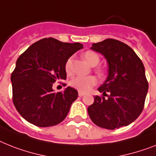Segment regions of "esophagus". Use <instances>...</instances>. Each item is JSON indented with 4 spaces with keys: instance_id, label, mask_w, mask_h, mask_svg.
<instances>
[{
    "instance_id": "obj_1",
    "label": "esophagus",
    "mask_w": 156,
    "mask_h": 156,
    "mask_svg": "<svg viewBox=\"0 0 156 156\" xmlns=\"http://www.w3.org/2000/svg\"><path fill=\"white\" fill-rule=\"evenodd\" d=\"M84 95V92H81V91H79V96H83Z\"/></svg>"
}]
</instances>
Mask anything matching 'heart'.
Here are the masks:
<instances>
[{"label":"heart","instance_id":"obj_1","mask_svg":"<svg viewBox=\"0 0 156 156\" xmlns=\"http://www.w3.org/2000/svg\"><path fill=\"white\" fill-rule=\"evenodd\" d=\"M83 58L90 66L93 67V71L97 75V76L100 77V78L104 77L105 72L101 67L98 65V64L100 63V56H99L98 54L95 53L92 51H87L85 53H83ZM72 64H73V60L69 59L65 64V71H66L68 75H71V73H72ZM96 83V80L93 76H78L72 80L70 84L80 91L85 92V91L90 89L92 86L95 85Z\"/></svg>","mask_w":156,"mask_h":156}]
</instances>
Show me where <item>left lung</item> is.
Instances as JSON below:
<instances>
[{"label": "left lung", "mask_w": 156, "mask_h": 156, "mask_svg": "<svg viewBox=\"0 0 156 156\" xmlns=\"http://www.w3.org/2000/svg\"><path fill=\"white\" fill-rule=\"evenodd\" d=\"M91 48L106 58L108 76L98 88L107 97H94L87 108L90 118L106 129L129 125L142 112L148 90L144 64L132 48L117 40L94 43Z\"/></svg>", "instance_id": "1"}]
</instances>
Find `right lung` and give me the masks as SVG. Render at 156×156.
<instances>
[{
  "label": "right lung",
  "mask_w": 156,
  "mask_h": 156,
  "mask_svg": "<svg viewBox=\"0 0 156 156\" xmlns=\"http://www.w3.org/2000/svg\"><path fill=\"white\" fill-rule=\"evenodd\" d=\"M81 48L80 43H64L49 37L33 44L19 56L11 75L12 101L24 119L44 127L65 119L78 92L68 87L55 92L52 84L66 80V62Z\"/></svg>",
  "instance_id": "1"
}]
</instances>
